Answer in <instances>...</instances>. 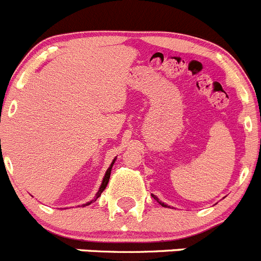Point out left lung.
Segmentation results:
<instances>
[{
  "label": "left lung",
  "instance_id": "obj_1",
  "mask_svg": "<svg viewBox=\"0 0 261 261\" xmlns=\"http://www.w3.org/2000/svg\"><path fill=\"white\" fill-rule=\"evenodd\" d=\"M151 196H153V198H154V199H155V200H156V201H158V203H159V204H161V205H162V206H164V208H169V206H168V205H167V204H164V203H163V201H161V200H159V199H158V198H156V196H154V195H151Z\"/></svg>",
  "mask_w": 261,
  "mask_h": 261
}]
</instances>
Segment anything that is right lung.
Listing matches in <instances>:
<instances>
[{
    "mask_svg": "<svg viewBox=\"0 0 261 261\" xmlns=\"http://www.w3.org/2000/svg\"><path fill=\"white\" fill-rule=\"evenodd\" d=\"M116 159H117V158H115V159H113V161H112V163H111V166L108 167V169H107V171H106V174H105V177H103V181H102V184H100V186H99V190H98L97 195H95V198L93 199L92 201H88L87 204H83V206H87V205H89V204H92L93 201H95V200H97V199L99 198V196H100V194H102V192L105 191V189H106V187H107V185H108V181H110V177H111V171H112V167H113V164H115Z\"/></svg>",
    "mask_w": 261,
    "mask_h": 261,
    "instance_id": "add662e5",
    "label": "right lung"
}]
</instances>
